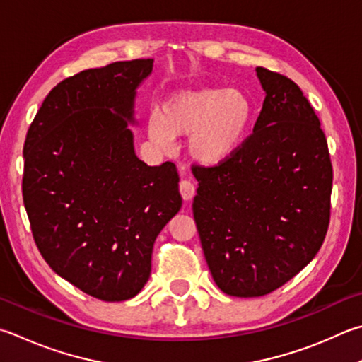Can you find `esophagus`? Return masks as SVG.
<instances>
[{"label":"esophagus","instance_id":"esophagus-1","mask_svg":"<svg viewBox=\"0 0 362 362\" xmlns=\"http://www.w3.org/2000/svg\"><path fill=\"white\" fill-rule=\"evenodd\" d=\"M179 188H180V194H182V198L185 199V201H192L193 198H194V193H196V187H194V183L192 182V180H182L180 182V185H179Z\"/></svg>","mask_w":362,"mask_h":362}]
</instances>
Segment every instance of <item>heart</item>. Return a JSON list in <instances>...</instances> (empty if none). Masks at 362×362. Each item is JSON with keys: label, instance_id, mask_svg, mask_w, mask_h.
<instances>
[{"label": "heart", "instance_id": "obj_1", "mask_svg": "<svg viewBox=\"0 0 362 362\" xmlns=\"http://www.w3.org/2000/svg\"><path fill=\"white\" fill-rule=\"evenodd\" d=\"M252 104L238 88L182 90L168 96L147 118V136L168 148L174 137H188V152L202 166L233 160L245 141Z\"/></svg>", "mask_w": 362, "mask_h": 362}]
</instances>
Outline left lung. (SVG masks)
I'll return each mask as SVG.
<instances>
[{
	"instance_id": "obj_1",
	"label": "left lung",
	"mask_w": 362,
	"mask_h": 362,
	"mask_svg": "<svg viewBox=\"0 0 362 362\" xmlns=\"http://www.w3.org/2000/svg\"><path fill=\"white\" fill-rule=\"evenodd\" d=\"M266 98L233 160L193 168V215L214 281L258 298L299 274L329 226L332 164L320 120L291 78L256 68Z\"/></svg>"
}]
</instances>
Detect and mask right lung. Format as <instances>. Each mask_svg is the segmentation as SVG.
Segmentation results:
<instances>
[{"instance_id": "add662e5", "label": "right lung", "mask_w": 362, "mask_h": 362, "mask_svg": "<svg viewBox=\"0 0 362 362\" xmlns=\"http://www.w3.org/2000/svg\"><path fill=\"white\" fill-rule=\"evenodd\" d=\"M153 60L115 62L52 88L26 133L23 204L42 258L106 302L134 298L156 235L182 207L174 163L134 152V103Z\"/></svg>"}]
</instances>
